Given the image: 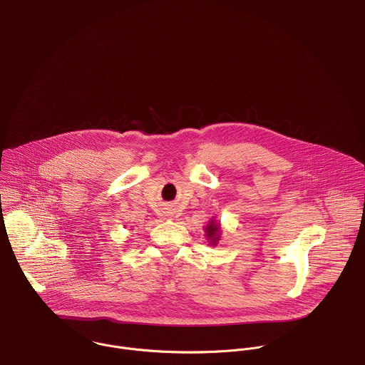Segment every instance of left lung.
Listing matches in <instances>:
<instances>
[{"instance_id":"1","label":"left lung","mask_w":365,"mask_h":365,"mask_svg":"<svg viewBox=\"0 0 365 365\" xmlns=\"http://www.w3.org/2000/svg\"><path fill=\"white\" fill-rule=\"evenodd\" d=\"M205 232H206V237H207L210 245H216L217 241L220 240V225L216 223L215 220H210L205 229Z\"/></svg>"}]
</instances>
